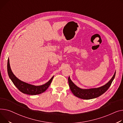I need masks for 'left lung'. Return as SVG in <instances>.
Masks as SVG:
<instances>
[{
  "label": "left lung",
  "mask_w": 123,
  "mask_h": 123,
  "mask_svg": "<svg viewBox=\"0 0 123 123\" xmlns=\"http://www.w3.org/2000/svg\"><path fill=\"white\" fill-rule=\"evenodd\" d=\"M116 72L111 79L106 85L98 88L90 89H81L78 87L71 80L70 77L68 78V83L70 89L72 93L77 97L83 99H93L99 97L107 91L110 86L112 81L115 78Z\"/></svg>",
  "instance_id": "1"
}]
</instances>
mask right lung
Instances as JSON below:
<instances>
[{
    "label": "right lung",
    "mask_w": 123,
    "mask_h": 123,
    "mask_svg": "<svg viewBox=\"0 0 123 123\" xmlns=\"http://www.w3.org/2000/svg\"><path fill=\"white\" fill-rule=\"evenodd\" d=\"M7 71L8 76H9L10 79L11 80L13 83L16 86V87L23 93L29 95H37L44 92L48 88L49 86H50L54 77V76H53L51 79L46 84L39 86L31 85L25 82H24V81H22L18 79L14 75L10 66L9 58L8 59L7 62Z\"/></svg>",
    "instance_id": "obj_1"
}]
</instances>
